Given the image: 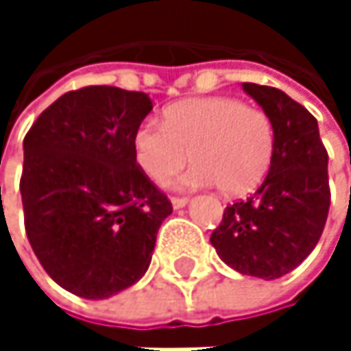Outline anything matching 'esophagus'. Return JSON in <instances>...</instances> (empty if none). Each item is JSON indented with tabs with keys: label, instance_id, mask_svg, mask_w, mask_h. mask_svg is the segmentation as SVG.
Returning <instances> with one entry per match:
<instances>
[{
	"label": "esophagus",
	"instance_id": "obj_1",
	"mask_svg": "<svg viewBox=\"0 0 351 351\" xmlns=\"http://www.w3.org/2000/svg\"><path fill=\"white\" fill-rule=\"evenodd\" d=\"M171 203H173L175 209H180V207H184L189 203V197H171Z\"/></svg>",
	"mask_w": 351,
	"mask_h": 351
}]
</instances>
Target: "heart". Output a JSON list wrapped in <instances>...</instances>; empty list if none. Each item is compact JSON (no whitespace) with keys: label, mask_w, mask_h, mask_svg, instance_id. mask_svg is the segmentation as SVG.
<instances>
[{"label":"heart","mask_w":351,"mask_h":351,"mask_svg":"<svg viewBox=\"0 0 351 351\" xmlns=\"http://www.w3.org/2000/svg\"><path fill=\"white\" fill-rule=\"evenodd\" d=\"M132 144L138 167L154 182L169 180L191 154L195 165L176 178V186L217 184L223 195L240 197L268 173L276 125L260 107L232 97H201L169 107L162 123H140Z\"/></svg>","instance_id":"1"}]
</instances>
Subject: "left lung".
<instances>
[{"mask_svg": "<svg viewBox=\"0 0 351 351\" xmlns=\"http://www.w3.org/2000/svg\"><path fill=\"white\" fill-rule=\"evenodd\" d=\"M242 87L272 117L276 148L258 191L226 207L211 244L240 274L272 280L295 270L323 234L331 201L327 150L301 104L274 87Z\"/></svg>", "mask_w": 351, "mask_h": 351, "instance_id": "8db88e82", "label": "left lung"}]
</instances>
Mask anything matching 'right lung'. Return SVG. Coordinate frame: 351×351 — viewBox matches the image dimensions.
<instances>
[{
	"mask_svg": "<svg viewBox=\"0 0 351 351\" xmlns=\"http://www.w3.org/2000/svg\"><path fill=\"white\" fill-rule=\"evenodd\" d=\"M150 111L142 91L91 85L46 107L24 138L26 236L48 276L77 297L107 299L138 282L173 213L134 156Z\"/></svg>",
	"mask_w": 351,
	"mask_h": 351,
	"instance_id": "1",
	"label": "right lung"
}]
</instances>
